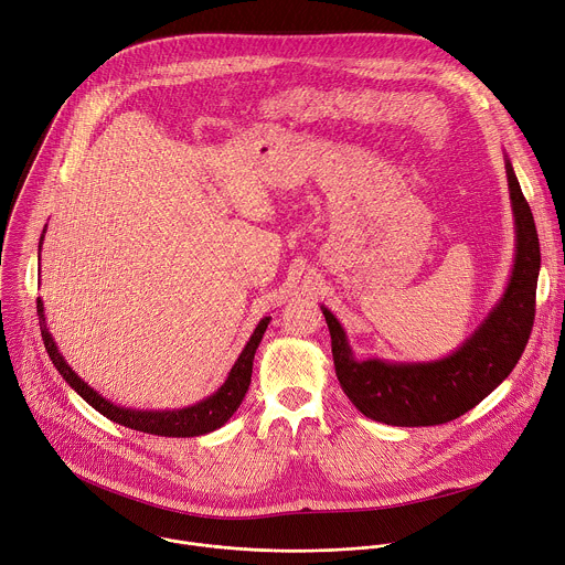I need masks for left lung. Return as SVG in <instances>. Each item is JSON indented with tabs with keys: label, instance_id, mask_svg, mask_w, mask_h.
Wrapping results in <instances>:
<instances>
[{
	"label": "left lung",
	"instance_id": "1",
	"mask_svg": "<svg viewBox=\"0 0 565 565\" xmlns=\"http://www.w3.org/2000/svg\"><path fill=\"white\" fill-rule=\"evenodd\" d=\"M503 156L516 234L512 273L486 319L449 355L429 362L360 360L340 319L319 306L329 324L340 386L366 418L393 427L449 423L486 399L523 355L534 324L541 250L532 210L508 153Z\"/></svg>",
	"mask_w": 565,
	"mask_h": 565
}]
</instances>
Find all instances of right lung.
<instances>
[{"mask_svg":"<svg viewBox=\"0 0 565 565\" xmlns=\"http://www.w3.org/2000/svg\"><path fill=\"white\" fill-rule=\"evenodd\" d=\"M46 232V225H44ZM42 244H44V234L40 236V253H42ZM38 317H40V331H42V340L46 347V353L51 358V362L55 364V369L60 371V375L66 380V384L83 397L87 405H92L96 412H100L105 418L142 431V434H151V436H166V438H194V436H205L210 431L221 429L238 409L241 399L246 397L248 386H250V377H253V362H255V353L262 344V338L270 324L273 317H264L259 319L257 329L253 331L248 344L244 347V351L238 353L236 362L232 364L225 382L210 393L207 397H203L196 405L183 407V409H131V407H120L116 402L107 399L100 391H96L89 382H85L79 377L68 362L64 360V355L60 353L49 324L44 317V301L38 299Z\"/></svg>","mask_w":565,"mask_h":565,"instance_id":"1","label":"right lung"}]
</instances>
